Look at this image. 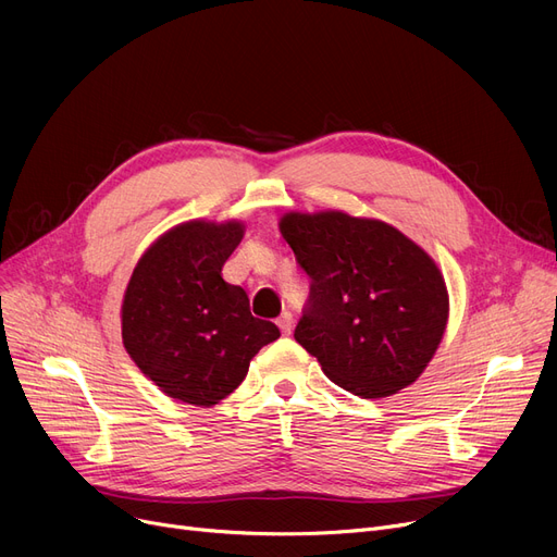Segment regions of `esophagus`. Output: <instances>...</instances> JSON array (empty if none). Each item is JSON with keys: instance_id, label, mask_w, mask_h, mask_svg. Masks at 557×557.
<instances>
[{"instance_id": "1", "label": "esophagus", "mask_w": 557, "mask_h": 557, "mask_svg": "<svg viewBox=\"0 0 557 557\" xmlns=\"http://www.w3.org/2000/svg\"><path fill=\"white\" fill-rule=\"evenodd\" d=\"M277 327H280V332H282L284 336H288L290 330H294V313L284 311V313L277 318Z\"/></svg>"}]
</instances>
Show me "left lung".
I'll use <instances>...</instances> for the list:
<instances>
[{
    "label": "left lung",
    "mask_w": 557,
    "mask_h": 557,
    "mask_svg": "<svg viewBox=\"0 0 557 557\" xmlns=\"http://www.w3.org/2000/svg\"><path fill=\"white\" fill-rule=\"evenodd\" d=\"M280 232L311 280L296 341L363 399L411 386L449 318L435 261L397 227L345 212H288Z\"/></svg>",
    "instance_id": "1"
}]
</instances>
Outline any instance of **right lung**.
Wrapping results in <instances>:
<instances>
[{"mask_svg":"<svg viewBox=\"0 0 557 557\" xmlns=\"http://www.w3.org/2000/svg\"><path fill=\"white\" fill-rule=\"evenodd\" d=\"M244 223L187 221L141 255L122 305V338L135 366L173 399L214 406L237 388L250 359L280 338L250 313L242 286L221 277Z\"/></svg>","mask_w":557,"mask_h":557,"instance_id":"add662e5","label":"right lung"}]
</instances>
